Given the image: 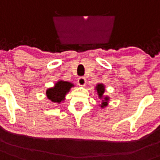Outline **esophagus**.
Instances as JSON below:
<instances>
[{
	"mask_svg": "<svg viewBox=\"0 0 160 160\" xmlns=\"http://www.w3.org/2000/svg\"><path fill=\"white\" fill-rule=\"evenodd\" d=\"M77 83L80 86L83 87L86 84V80H85V78L84 77H80L79 79H78Z\"/></svg>",
	"mask_w": 160,
	"mask_h": 160,
	"instance_id": "obj_1",
	"label": "esophagus"
}]
</instances>
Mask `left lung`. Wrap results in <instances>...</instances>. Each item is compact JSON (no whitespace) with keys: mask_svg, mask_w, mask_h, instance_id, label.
<instances>
[{"mask_svg":"<svg viewBox=\"0 0 160 160\" xmlns=\"http://www.w3.org/2000/svg\"><path fill=\"white\" fill-rule=\"evenodd\" d=\"M95 90L97 92V94H98V98H100L102 102L101 104L99 105L102 108L107 107L108 104V102H109V97L108 96L104 95L105 92V86L103 84H97L95 86Z\"/></svg>","mask_w":160,"mask_h":160,"instance_id":"1","label":"left lung"}]
</instances>
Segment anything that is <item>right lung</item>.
Segmentation results:
<instances>
[{
    "mask_svg": "<svg viewBox=\"0 0 160 160\" xmlns=\"http://www.w3.org/2000/svg\"><path fill=\"white\" fill-rule=\"evenodd\" d=\"M74 84L64 80H58L55 85L46 90V95L49 100L56 103H61L65 100L66 95L69 93Z\"/></svg>",
    "mask_w": 160,
    "mask_h": 160,
    "instance_id": "obj_1",
    "label": "right lung"
}]
</instances>
